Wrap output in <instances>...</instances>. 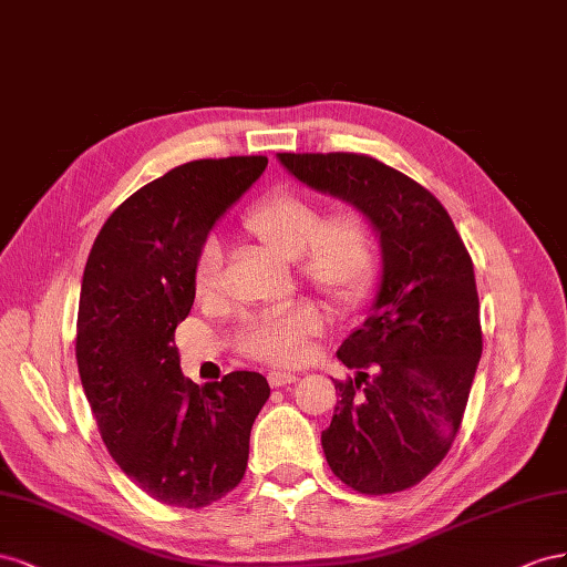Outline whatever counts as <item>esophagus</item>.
I'll return each mask as SVG.
<instances>
[{
    "mask_svg": "<svg viewBox=\"0 0 567 567\" xmlns=\"http://www.w3.org/2000/svg\"><path fill=\"white\" fill-rule=\"evenodd\" d=\"M268 382H270V386H287V384L297 382V375L282 373V370H272V373H268Z\"/></svg>",
    "mask_w": 567,
    "mask_h": 567,
    "instance_id": "34e87169",
    "label": "esophagus"
}]
</instances>
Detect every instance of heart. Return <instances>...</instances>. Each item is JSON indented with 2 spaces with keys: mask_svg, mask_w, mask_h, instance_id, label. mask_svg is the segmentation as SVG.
I'll return each instance as SVG.
<instances>
[{
  "mask_svg": "<svg viewBox=\"0 0 567 567\" xmlns=\"http://www.w3.org/2000/svg\"><path fill=\"white\" fill-rule=\"evenodd\" d=\"M245 233L282 258H295L299 278L337 309L359 306L373 287L382 249L373 220L361 208L339 206L322 216L318 202L295 192H272L241 218ZM223 254L216 239L204 241L194 266V289L208 299L220 292ZM326 313L313 301L278 306L245 322L237 349L270 365L309 359Z\"/></svg>",
  "mask_w": 567,
  "mask_h": 567,
  "instance_id": "obj_1",
  "label": "heart"
}]
</instances>
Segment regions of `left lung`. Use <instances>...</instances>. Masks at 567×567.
I'll use <instances>...</instances> for the list:
<instances>
[{
  "label": "left lung",
  "instance_id": "obj_1",
  "mask_svg": "<svg viewBox=\"0 0 567 567\" xmlns=\"http://www.w3.org/2000/svg\"><path fill=\"white\" fill-rule=\"evenodd\" d=\"M278 158L303 185L361 208L380 235L378 297L337 351L355 378L334 380L339 401L320 442L353 492H403L442 463L465 413L482 355L473 258L440 199L382 161Z\"/></svg>",
  "mask_w": 567,
  "mask_h": 567
}]
</instances>
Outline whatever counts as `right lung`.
<instances>
[{
  "instance_id": "add662e5",
  "label": "right lung",
  "mask_w": 567,
  "mask_h": 567,
  "mask_svg": "<svg viewBox=\"0 0 567 567\" xmlns=\"http://www.w3.org/2000/svg\"><path fill=\"white\" fill-rule=\"evenodd\" d=\"M266 166V156L175 166L106 218L87 256L80 382L113 461L166 506L204 508L237 487L251 425L270 396L266 378L249 370L194 384L175 347L208 230Z\"/></svg>"
}]
</instances>
